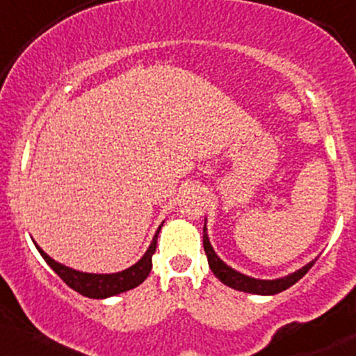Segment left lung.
<instances>
[{
	"label": "left lung",
	"instance_id": "1",
	"mask_svg": "<svg viewBox=\"0 0 356 356\" xmlns=\"http://www.w3.org/2000/svg\"><path fill=\"white\" fill-rule=\"evenodd\" d=\"M205 227H204V250L205 255H207V262L211 270L213 272L222 284L232 286L235 290H241V292H248V293H257V295H273L278 292H284V290L292 286L293 284H297L300 278L305 275V273L314 267L315 260H312L310 264H307L305 267L297 270L292 275H286L284 278H278V280H257V278L247 277L241 272H235L234 268H230L229 265H225L219 257L216 255L213 248L209 242L207 234H205Z\"/></svg>",
	"mask_w": 356,
	"mask_h": 356
}]
</instances>
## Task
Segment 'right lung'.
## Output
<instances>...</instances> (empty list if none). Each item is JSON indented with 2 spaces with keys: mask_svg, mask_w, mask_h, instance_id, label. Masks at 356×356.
Masks as SVG:
<instances>
[{
  "mask_svg": "<svg viewBox=\"0 0 356 356\" xmlns=\"http://www.w3.org/2000/svg\"><path fill=\"white\" fill-rule=\"evenodd\" d=\"M161 227L157 229L156 235H154L151 247L147 248L143 259L139 260L136 265L127 268V270L118 272V273H109V275H97V273H83L76 272L70 267H64V265L54 262L49 255H46L44 252L41 250L40 247L36 245L38 250L42 259L46 260V264L49 265L53 270L61 277V280L67 286H71L72 290L84 295V297L89 298H106L113 297V295L127 292V290L136 289L137 285L143 284V282L147 278L149 272L152 268V255L156 252L157 245V235H159Z\"/></svg>",
  "mask_w": 356,
  "mask_h": 356,
  "instance_id": "add662e5",
  "label": "right lung"
}]
</instances>
